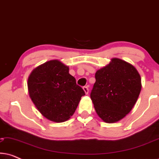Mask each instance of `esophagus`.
Returning <instances> with one entry per match:
<instances>
[{"label":"esophagus","instance_id":"esophagus-1","mask_svg":"<svg viewBox=\"0 0 159 159\" xmlns=\"http://www.w3.org/2000/svg\"><path fill=\"white\" fill-rule=\"evenodd\" d=\"M83 90L84 91V93H85V94H86V95H87V94H88L89 90H88V87H86V86L83 87Z\"/></svg>","mask_w":159,"mask_h":159}]
</instances>
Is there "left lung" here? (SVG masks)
Returning a JSON list of instances; mask_svg holds the SVG:
<instances>
[{
  "label": "left lung",
  "mask_w": 159,
  "mask_h": 159,
  "mask_svg": "<svg viewBox=\"0 0 159 159\" xmlns=\"http://www.w3.org/2000/svg\"><path fill=\"white\" fill-rule=\"evenodd\" d=\"M95 82L90 93L95 111L106 123L122 119L131 111L141 90V78L135 67L120 58L95 73Z\"/></svg>",
  "instance_id": "left-lung-1"
}]
</instances>
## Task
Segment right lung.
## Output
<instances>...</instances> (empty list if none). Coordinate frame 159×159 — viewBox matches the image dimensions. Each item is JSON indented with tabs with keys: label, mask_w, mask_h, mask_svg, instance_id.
I'll use <instances>...</instances> for the list:
<instances>
[{
	"label": "right lung",
	"mask_w": 159,
	"mask_h": 159,
	"mask_svg": "<svg viewBox=\"0 0 159 159\" xmlns=\"http://www.w3.org/2000/svg\"><path fill=\"white\" fill-rule=\"evenodd\" d=\"M69 70L59 60H51L34 69L28 77L32 101L43 116L54 122L70 119L85 95Z\"/></svg>",
	"instance_id": "1"
}]
</instances>
